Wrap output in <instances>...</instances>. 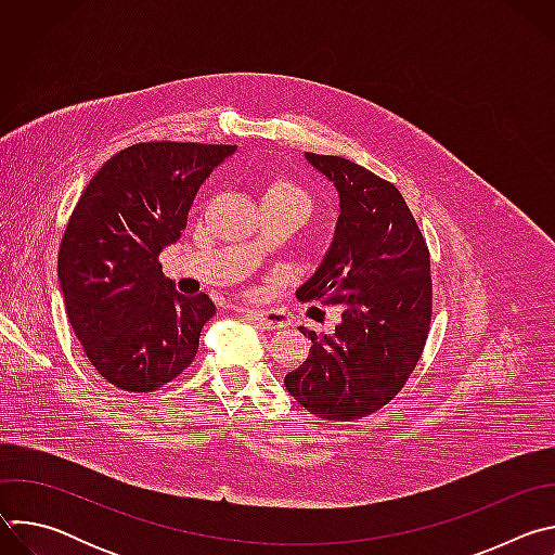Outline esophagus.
<instances>
[{
	"instance_id": "34e87169",
	"label": "esophagus",
	"mask_w": 555,
	"mask_h": 555,
	"mask_svg": "<svg viewBox=\"0 0 555 555\" xmlns=\"http://www.w3.org/2000/svg\"><path fill=\"white\" fill-rule=\"evenodd\" d=\"M253 319L259 323V327L268 330V332H276L287 327V319L281 311H261V309H250L248 311Z\"/></svg>"
}]
</instances>
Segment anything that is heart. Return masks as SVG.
<instances>
[{"label":"heart","instance_id":"heart-1","mask_svg":"<svg viewBox=\"0 0 555 555\" xmlns=\"http://www.w3.org/2000/svg\"><path fill=\"white\" fill-rule=\"evenodd\" d=\"M266 195L285 197V199H289V202H294V204L302 206V208H305V212H309V206H311V199H309V195H307L302 189H298L296 184H292V182H285V180L270 184V186H268V191H266Z\"/></svg>","mask_w":555,"mask_h":555}]
</instances>
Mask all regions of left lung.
Returning a JSON list of instances; mask_svg holds the SVG:
<instances>
[{
	"instance_id": "8db88e82",
	"label": "left lung",
	"mask_w": 555,
	"mask_h": 555,
	"mask_svg": "<svg viewBox=\"0 0 555 555\" xmlns=\"http://www.w3.org/2000/svg\"><path fill=\"white\" fill-rule=\"evenodd\" d=\"M334 182L340 217L319 270L300 300L343 305L334 334L300 327L307 360L285 375V388L311 415L351 422L388 404L424 351L430 313V255L402 193L338 155L305 153Z\"/></svg>"
}]
</instances>
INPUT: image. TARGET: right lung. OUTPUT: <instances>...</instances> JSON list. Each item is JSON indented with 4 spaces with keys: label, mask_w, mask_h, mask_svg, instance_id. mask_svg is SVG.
Returning <instances> with one entry per match:
<instances>
[{
    "label": "right lung",
    "mask_w": 555,
    "mask_h": 555,
    "mask_svg": "<svg viewBox=\"0 0 555 555\" xmlns=\"http://www.w3.org/2000/svg\"><path fill=\"white\" fill-rule=\"evenodd\" d=\"M234 151L131 144L109 157L74 206L59 285L76 338L109 384L151 392L193 362L215 302L180 294L157 255L180 240L199 186Z\"/></svg>",
    "instance_id": "obj_1"
}]
</instances>
